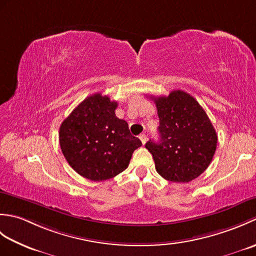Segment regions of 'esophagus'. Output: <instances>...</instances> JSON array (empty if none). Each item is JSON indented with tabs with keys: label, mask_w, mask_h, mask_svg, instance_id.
I'll use <instances>...</instances> for the list:
<instances>
[{
	"label": "esophagus",
	"mask_w": 256,
	"mask_h": 256,
	"mask_svg": "<svg viewBox=\"0 0 256 256\" xmlns=\"http://www.w3.org/2000/svg\"><path fill=\"white\" fill-rule=\"evenodd\" d=\"M140 140H142V143H143V145L146 143V140H148V138H146V135L145 134H140Z\"/></svg>",
	"instance_id": "34e87169"
}]
</instances>
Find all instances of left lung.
Listing matches in <instances>:
<instances>
[{"label":"left lung","instance_id":"left-lung-1","mask_svg":"<svg viewBox=\"0 0 256 256\" xmlns=\"http://www.w3.org/2000/svg\"><path fill=\"white\" fill-rule=\"evenodd\" d=\"M160 118V142L145 148L155 168L166 180L189 182L202 174L214 158L218 135L198 101L182 90L153 96Z\"/></svg>","mask_w":256,"mask_h":256}]
</instances>
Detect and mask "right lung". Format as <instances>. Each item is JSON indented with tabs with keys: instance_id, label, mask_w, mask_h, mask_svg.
Here are the masks:
<instances>
[{
	"instance_id": "add662e5",
	"label": "right lung",
	"mask_w": 256,
	"mask_h": 256,
	"mask_svg": "<svg viewBox=\"0 0 256 256\" xmlns=\"http://www.w3.org/2000/svg\"><path fill=\"white\" fill-rule=\"evenodd\" d=\"M116 101L92 94L80 103L59 128L64 158L79 175L106 180L126 170L142 142L130 133L128 124L116 118Z\"/></svg>"
}]
</instances>
